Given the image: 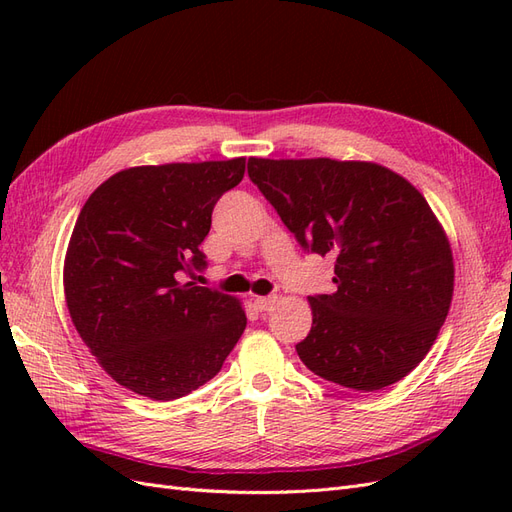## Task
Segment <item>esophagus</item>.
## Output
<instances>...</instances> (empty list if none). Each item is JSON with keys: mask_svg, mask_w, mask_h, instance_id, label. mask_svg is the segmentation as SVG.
Listing matches in <instances>:
<instances>
[{"mask_svg": "<svg viewBox=\"0 0 512 512\" xmlns=\"http://www.w3.org/2000/svg\"><path fill=\"white\" fill-rule=\"evenodd\" d=\"M254 305L260 309V312H269V309L275 305V297H256Z\"/></svg>", "mask_w": 512, "mask_h": 512, "instance_id": "esophagus-1", "label": "esophagus"}]
</instances>
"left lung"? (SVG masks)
<instances>
[{"label":"left lung","instance_id":"8db88e82","mask_svg":"<svg viewBox=\"0 0 512 512\" xmlns=\"http://www.w3.org/2000/svg\"><path fill=\"white\" fill-rule=\"evenodd\" d=\"M247 175L303 250L335 258L337 290L309 297L305 367L359 393L408 376L436 342L455 282L423 194L374 162L250 158Z\"/></svg>","mask_w":512,"mask_h":512}]
</instances>
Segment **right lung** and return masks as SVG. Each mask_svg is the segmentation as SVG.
Returning a JSON list of instances; mask_svg holds the SVG:
<instances>
[{
    "label": "right lung",
    "instance_id": "right-lung-1",
    "mask_svg": "<svg viewBox=\"0 0 512 512\" xmlns=\"http://www.w3.org/2000/svg\"><path fill=\"white\" fill-rule=\"evenodd\" d=\"M245 173L226 162L134 166L87 198L64 262L68 312L115 382L170 401L222 369L247 318L220 290L181 284L203 271L211 213Z\"/></svg>",
    "mask_w": 512,
    "mask_h": 512
}]
</instances>
